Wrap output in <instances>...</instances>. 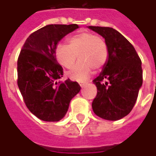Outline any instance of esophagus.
<instances>
[{
  "mask_svg": "<svg viewBox=\"0 0 156 156\" xmlns=\"http://www.w3.org/2000/svg\"><path fill=\"white\" fill-rule=\"evenodd\" d=\"M85 84H86V83H79V85H80L81 87L84 86Z\"/></svg>",
  "mask_w": 156,
  "mask_h": 156,
  "instance_id": "esophagus-1",
  "label": "esophagus"
}]
</instances>
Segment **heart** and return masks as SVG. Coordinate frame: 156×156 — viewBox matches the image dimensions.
I'll list each match as a JSON object with an SVG mask.
<instances>
[{
  "instance_id": "b5f03b06",
  "label": "heart",
  "mask_w": 156,
  "mask_h": 156,
  "mask_svg": "<svg viewBox=\"0 0 156 156\" xmlns=\"http://www.w3.org/2000/svg\"><path fill=\"white\" fill-rule=\"evenodd\" d=\"M68 44L56 45L55 57L66 68H71L78 57V62L68 73L71 79L83 82L90 76L93 68L100 69L108 58V46L104 40L90 32H82L68 39Z\"/></svg>"
}]
</instances>
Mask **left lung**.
I'll list each match as a JSON object with an SVG mask.
<instances>
[{
	"mask_svg": "<svg viewBox=\"0 0 156 156\" xmlns=\"http://www.w3.org/2000/svg\"><path fill=\"white\" fill-rule=\"evenodd\" d=\"M105 39L108 58L99 76L93 80L97 95L94 113L107 120H118L130 114L143 84L142 61L134 47L118 30L89 26Z\"/></svg>",
	"mask_w": 156,
	"mask_h": 156,
	"instance_id": "1",
	"label": "left lung"
}]
</instances>
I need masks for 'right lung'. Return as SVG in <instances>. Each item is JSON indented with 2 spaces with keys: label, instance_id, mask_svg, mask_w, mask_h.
Listing matches in <instances>:
<instances>
[{
  "label": "right lung",
  "instance_id": "right-lung-1",
  "mask_svg": "<svg viewBox=\"0 0 156 156\" xmlns=\"http://www.w3.org/2000/svg\"><path fill=\"white\" fill-rule=\"evenodd\" d=\"M73 25H48L26 39L18 59V86L30 111L43 121L65 117L71 100L81 87L70 79L59 81L63 68L55 48L65 36L78 29Z\"/></svg>",
  "mask_w": 156,
  "mask_h": 156
}]
</instances>
